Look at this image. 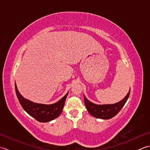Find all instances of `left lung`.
<instances>
[{
    "mask_svg": "<svg viewBox=\"0 0 150 150\" xmlns=\"http://www.w3.org/2000/svg\"><path fill=\"white\" fill-rule=\"evenodd\" d=\"M129 91L122 100L119 101V103L113 104H103L98 105L94 104L91 102L89 101L84 95L85 106L86 107L88 112L92 116H93L98 119H110L115 116L119 112L120 110L122 109L124 104L126 103L127 100L129 96Z\"/></svg>",
    "mask_w": 150,
    "mask_h": 150,
    "instance_id": "1",
    "label": "left lung"
}]
</instances>
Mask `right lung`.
<instances>
[{"mask_svg": "<svg viewBox=\"0 0 150 150\" xmlns=\"http://www.w3.org/2000/svg\"><path fill=\"white\" fill-rule=\"evenodd\" d=\"M15 92L17 97L23 109L26 112L40 122H46L58 117L61 113L64 106L65 100L68 92L57 103L52 104L35 103L23 97L17 90L16 83Z\"/></svg>", "mask_w": 150, "mask_h": 150, "instance_id": "add662e5", "label": "right lung"}]
</instances>
